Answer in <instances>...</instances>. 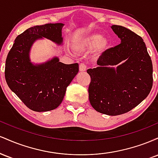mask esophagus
Masks as SVG:
<instances>
[{
    "label": "esophagus",
    "instance_id": "34e87169",
    "mask_svg": "<svg viewBox=\"0 0 158 158\" xmlns=\"http://www.w3.org/2000/svg\"><path fill=\"white\" fill-rule=\"evenodd\" d=\"M86 68H87V66L85 64H83V63H81V64H79V71L84 72L86 70Z\"/></svg>",
    "mask_w": 158,
    "mask_h": 158
}]
</instances>
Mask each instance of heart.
Segmentation results:
<instances>
[{
  "label": "heart",
  "instance_id": "obj_1",
  "mask_svg": "<svg viewBox=\"0 0 158 158\" xmlns=\"http://www.w3.org/2000/svg\"><path fill=\"white\" fill-rule=\"evenodd\" d=\"M72 48L76 51L85 52L93 48L96 54H101L108 50L110 46L109 39L97 32L77 34L71 41Z\"/></svg>",
  "mask_w": 158,
  "mask_h": 158
}]
</instances>
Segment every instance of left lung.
Returning a JSON list of instances; mask_svg holds the SVG:
<instances>
[{"instance_id":"8db88e82","label":"left lung","mask_w":158,"mask_h":158,"mask_svg":"<svg viewBox=\"0 0 158 158\" xmlns=\"http://www.w3.org/2000/svg\"><path fill=\"white\" fill-rule=\"evenodd\" d=\"M110 27L121 43L102 52L97 60L99 66L87 72L91 79L90 105L99 113L117 116L133 109L147 97L153 83V68L140 36L124 27ZM114 65H118L116 69Z\"/></svg>"}]
</instances>
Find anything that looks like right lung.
<instances>
[{"instance_id":"obj_1","label":"right lung","mask_w":158,"mask_h":158,"mask_svg":"<svg viewBox=\"0 0 158 158\" xmlns=\"http://www.w3.org/2000/svg\"><path fill=\"white\" fill-rule=\"evenodd\" d=\"M64 23L30 27L18 35L7 55L5 79L9 88L30 109L37 112L55 109L62 102L67 87L79 72V64H65L58 57L33 64L30 52L33 43L43 38L56 44L63 42Z\"/></svg>"}]
</instances>
